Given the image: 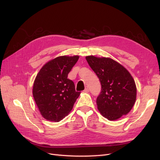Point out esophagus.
<instances>
[{"label": "esophagus", "mask_w": 160, "mask_h": 160, "mask_svg": "<svg viewBox=\"0 0 160 160\" xmlns=\"http://www.w3.org/2000/svg\"><path fill=\"white\" fill-rule=\"evenodd\" d=\"M84 91H85V92H86V93H88V92L89 91V89L88 88V87H86L85 89V90H84Z\"/></svg>", "instance_id": "obj_1"}]
</instances>
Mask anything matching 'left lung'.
<instances>
[{
    "mask_svg": "<svg viewBox=\"0 0 160 160\" xmlns=\"http://www.w3.org/2000/svg\"><path fill=\"white\" fill-rule=\"evenodd\" d=\"M85 58L101 82V92L96 101L100 113L109 121L127 115L137 95L136 85L130 72L109 57L90 55Z\"/></svg>",
    "mask_w": 160,
    "mask_h": 160,
    "instance_id": "left-lung-1",
    "label": "left lung"
}]
</instances>
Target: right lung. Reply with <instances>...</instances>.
<instances>
[{
	"mask_svg": "<svg viewBox=\"0 0 160 160\" xmlns=\"http://www.w3.org/2000/svg\"><path fill=\"white\" fill-rule=\"evenodd\" d=\"M79 57H57L42 67L36 76L32 95L41 115L51 122H60L68 115L81 92L67 79Z\"/></svg>",
	"mask_w": 160,
	"mask_h": 160,
	"instance_id": "add662e5",
	"label": "right lung"
}]
</instances>
